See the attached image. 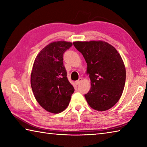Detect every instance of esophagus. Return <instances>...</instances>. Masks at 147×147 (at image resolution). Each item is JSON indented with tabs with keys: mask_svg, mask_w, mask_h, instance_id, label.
<instances>
[{
	"mask_svg": "<svg viewBox=\"0 0 147 147\" xmlns=\"http://www.w3.org/2000/svg\"><path fill=\"white\" fill-rule=\"evenodd\" d=\"M82 80V78H79V79L78 80L75 82V83H76V85H78V84L81 82Z\"/></svg>",
	"mask_w": 147,
	"mask_h": 147,
	"instance_id": "34e87169",
	"label": "esophagus"
}]
</instances>
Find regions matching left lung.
Returning <instances> with one entry per match:
<instances>
[{
	"label": "left lung",
	"instance_id": "obj_1",
	"mask_svg": "<svg viewBox=\"0 0 147 147\" xmlns=\"http://www.w3.org/2000/svg\"><path fill=\"white\" fill-rule=\"evenodd\" d=\"M73 45L87 63L91 89L84 96L89 106L100 111L111 108L125 85L126 69L120 54L104 41H74Z\"/></svg>",
	"mask_w": 147,
	"mask_h": 147
}]
</instances>
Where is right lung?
<instances>
[{
    "label": "right lung",
    "instance_id": "right-lung-1",
    "mask_svg": "<svg viewBox=\"0 0 147 147\" xmlns=\"http://www.w3.org/2000/svg\"><path fill=\"white\" fill-rule=\"evenodd\" d=\"M72 45L65 41L52 42L34 60L30 77L32 89L39 105L49 112L64 111L74 93L63 63V53Z\"/></svg>",
    "mask_w": 147,
    "mask_h": 147
}]
</instances>
